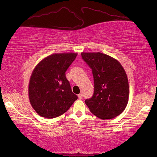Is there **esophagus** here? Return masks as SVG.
<instances>
[{"mask_svg":"<svg viewBox=\"0 0 157 157\" xmlns=\"http://www.w3.org/2000/svg\"><path fill=\"white\" fill-rule=\"evenodd\" d=\"M78 98H79V99H82V97H83V95H82V93L79 94L78 95Z\"/></svg>","mask_w":157,"mask_h":157,"instance_id":"esophagus-1","label":"esophagus"}]
</instances>
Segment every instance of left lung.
<instances>
[{
  "mask_svg": "<svg viewBox=\"0 0 157 157\" xmlns=\"http://www.w3.org/2000/svg\"><path fill=\"white\" fill-rule=\"evenodd\" d=\"M82 59L92 69L94 91L85 103L90 112L101 119H111L125 109L129 85L124 69L111 56L98 53H81Z\"/></svg>",
  "mask_w": 157,
  "mask_h": 157,
  "instance_id": "8db88e82",
  "label": "left lung"
}]
</instances>
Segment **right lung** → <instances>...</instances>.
Masks as SVG:
<instances>
[{
	"instance_id": "add662e5",
	"label": "right lung",
	"mask_w": 157,
	"mask_h": 157,
	"mask_svg": "<svg viewBox=\"0 0 157 157\" xmlns=\"http://www.w3.org/2000/svg\"><path fill=\"white\" fill-rule=\"evenodd\" d=\"M77 56L76 53L54 54L36 66L30 78L29 97L33 108L40 116L59 117L78 99L65 76Z\"/></svg>"
}]
</instances>
